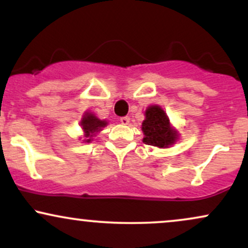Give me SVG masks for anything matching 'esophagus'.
Instances as JSON below:
<instances>
[{"mask_svg":"<svg viewBox=\"0 0 248 248\" xmlns=\"http://www.w3.org/2000/svg\"><path fill=\"white\" fill-rule=\"evenodd\" d=\"M129 116H122V118H120V122L122 124H129Z\"/></svg>","mask_w":248,"mask_h":248,"instance_id":"esophagus-1","label":"esophagus"}]
</instances>
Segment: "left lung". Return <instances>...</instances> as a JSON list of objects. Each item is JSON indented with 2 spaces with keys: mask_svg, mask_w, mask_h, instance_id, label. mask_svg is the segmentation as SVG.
Masks as SVG:
<instances>
[{
  "mask_svg": "<svg viewBox=\"0 0 248 248\" xmlns=\"http://www.w3.org/2000/svg\"><path fill=\"white\" fill-rule=\"evenodd\" d=\"M144 115L146 119L141 127L144 134V143L158 148L172 146L178 139V133L171 127L166 112L160 106L154 105L147 108Z\"/></svg>",
  "mask_w": 248,
  "mask_h": 248,
  "instance_id": "obj_1",
  "label": "left lung"
}]
</instances>
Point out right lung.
I'll return each mask as SVG.
<instances>
[{
    "label": "right lung",
    "mask_w": 248,
    "mask_h": 248,
    "mask_svg": "<svg viewBox=\"0 0 248 248\" xmlns=\"http://www.w3.org/2000/svg\"><path fill=\"white\" fill-rule=\"evenodd\" d=\"M80 126L85 136L84 142H91L93 136H94L96 133L100 132L101 128L107 126V122L105 120L98 119L94 114H92V113L86 112L84 116H82Z\"/></svg>",
    "instance_id": "right-lung-1"
}]
</instances>
